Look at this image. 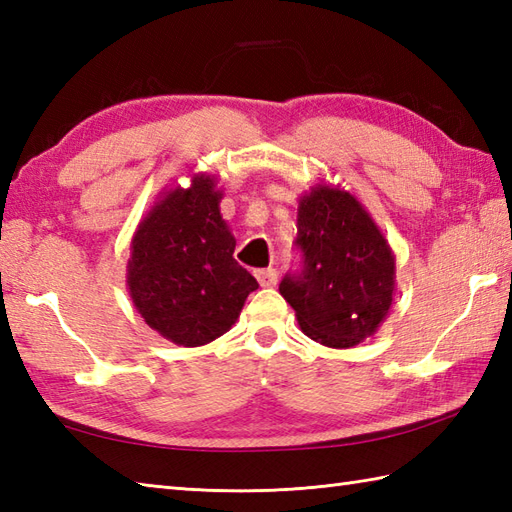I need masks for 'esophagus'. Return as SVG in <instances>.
<instances>
[{
    "instance_id": "34e87169",
    "label": "esophagus",
    "mask_w": 512,
    "mask_h": 512,
    "mask_svg": "<svg viewBox=\"0 0 512 512\" xmlns=\"http://www.w3.org/2000/svg\"><path fill=\"white\" fill-rule=\"evenodd\" d=\"M255 277H257V281H259V286L270 288V286L277 284L279 273H277L275 268H264V270H255Z\"/></svg>"
}]
</instances>
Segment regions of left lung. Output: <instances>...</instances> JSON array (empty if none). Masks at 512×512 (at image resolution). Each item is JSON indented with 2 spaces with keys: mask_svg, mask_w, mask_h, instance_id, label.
<instances>
[{
  "mask_svg": "<svg viewBox=\"0 0 512 512\" xmlns=\"http://www.w3.org/2000/svg\"><path fill=\"white\" fill-rule=\"evenodd\" d=\"M301 270L279 292L301 330L328 347H354L372 336L394 301L396 264L383 233L354 195L319 184L297 213Z\"/></svg>",
  "mask_w": 512,
  "mask_h": 512,
  "instance_id": "1",
  "label": "left lung"
}]
</instances>
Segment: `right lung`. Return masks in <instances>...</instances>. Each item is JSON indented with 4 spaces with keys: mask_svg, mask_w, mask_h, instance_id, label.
<instances>
[{
    "mask_svg": "<svg viewBox=\"0 0 512 512\" xmlns=\"http://www.w3.org/2000/svg\"><path fill=\"white\" fill-rule=\"evenodd\" d=\"M211 176L162 195L132 239L127 286L149 328L184 347L231 330L257 279L233 257L235 237L220 213Z\"/></svg>",
    "mask_w": 512,
    "mask_h": 512,
    "instance_id": "right-lung-1",
    "label": "right lung"
}]
</instances>
